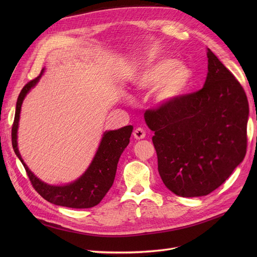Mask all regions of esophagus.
Returning <instances> with one entry per match:
<instances>
[{"mask_svg":"<svg viewBox=\"0 0 257 257\" xmlns=\"http://www.w3.org/2000/svg\"><path fill=\"white\" fill-rule=\"evenodd\" d=\"M133 137H134V139H137V140H143L146 137V132L143 128H137L136 130L133 131Z\"/></svg>","mask_w":257,"mask_h":257,"instance_id":"esophagus-1","label":"esophagus"}]
</instances>
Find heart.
<instances>
[{
	"instance_id": "heart-1",
	"label": "heart",
	"mask_w": 257,
	"mask_h": 257,
	"mask_svg": "<svg viewBox=\"0 0 257 257\" xmlns=\"http://www.w3.org/2000/svg\"><path fill=\"white\" fill-rule=\"evenodd\" d=\"M193 77V71L186 63L161 57L144 64L134 75L132 83L141 90L156 87V101L169 105L184 96L192 85Z\"/></svg>"
}]
</instances>
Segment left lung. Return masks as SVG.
Returning a JSON list of instances; mask_svg holds the SVG:
<instances>
[{
	"mask_svg": "<svg viewBox=\"0 0 257 257\" xmlns=\"http://www.w3.org/2000/svg\"><path fill=\"white\" fill-rule=\"evenodd\" d=\"M208 72L200 90L145 112L158 172L180 197L206 196L245 158L249 104L244 88L207 49Z\"/></svg>",
	"mask_w": 257,
	"mask_h": 257,
	"instance_id": "8db88e82",
	"label": "left lung"
}]
</instances>
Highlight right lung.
Masks as SVG:
<instances>
[{
    "instance_id": "obj_1",
    "label": "right lung",
    "mask_w": 257,
    "mask_h": 257,
    "mask_svg": "<svg viewBox=\"0 0 257 257\" xmlns=\"http://www.w3.org/2000/svg\"><path fill=\"white\" fill-rule=\"evenodd\" d=\"M45 69L22 89L17 102L15 121L12 126V147L23 164L35 191L50 203L70 208H90L98 205L114 181L118 159L128 146L133 126L105 131L99 148L87 170L75 181L64 185L48 184L37 178L23 160L18 147V129L23 101L43 76Z\"/></svg>"
}]
</instances>
